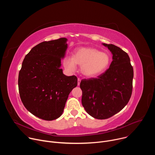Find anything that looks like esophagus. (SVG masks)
Returning a JSON list of instances; mask_svg holds the SVG:
<instances>
[{
    "instance_id": "obj_1",
    "label": "esophagus",
    "mask_w": 155,
    "mask_h": 155,
    "mask_svg": "<svg viewBox=\"0 0 155 155\" xmlns=\"http://www.w3.org/2000/svg\"><path fill=\"white\" fill-rule=\"evenodd\" d=\"M80 82H81V79L78 78V83H78V86H79V85L80 84Z\"/></svg>"
}]
</instances>
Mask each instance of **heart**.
I'll use <instances>...</instances> for the list:
<instances>
[{
	"label": "heart",
	"instance_id": "1",
	"mask_svg": "<svg viewBox=\"0 0 155 155\" xmlns=\"http://www.w3.org/2000/svg\"><path fill=\"white\" fill-rule=\"evenodd\" d=\"M110 57L105 52L93 48H78L74 57L69 56L64 61L65 67L74 71L77 64L81 65V72L87 77H94L104 73L109 67Z\"/></svg>",
	"mask_w": 155,
	"mask_h": 155
}]
</instances>
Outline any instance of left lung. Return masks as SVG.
Instances as JSON below:
<instances>
[{
	"label": "left lung",
	"mask_w": 155,
	"mask_h": 155,
	"mask_svg": "<svg viewBox=\"0 0 155 155\" xmlns=\"http://www.w3.org/2000/svg\"><path fill=\"white\" fill-rule=\"evenodd\" d=\"M102 44L113 55L109 68L97 78L82 80L80 85L84 110L99 120L114 116L127 105L132 94L134 77L128 54L112 44Z\"/></svg>",
	"instance_id": "obj_1"
}]
</instances>
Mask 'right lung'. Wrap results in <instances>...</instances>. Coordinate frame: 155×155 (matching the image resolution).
Wrapping results in <instances>:
<instances>
[{"mask_svg": "<svg viewBox=\"0 0 155 155\" xmlns=\"http://www.w3.org/2000/svg\"><path fill=\"white\" fill-rule=\"evenodd\" d=\"M67 41L61 38L38 44L26 55L19 72L22 102L29 112L44 120L61 116L69 94L77 86V77L66 76L61 69Z\"/></svg>", "mask_w": 155, "mask_h": 155, "instance_id": "right-lung-1", "label": "right lung"}]
</instances>
